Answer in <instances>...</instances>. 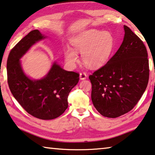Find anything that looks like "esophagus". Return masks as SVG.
<instances>
[{
  "mask_svg": "<svg viewBox=\"0 0 155 155\" xmlns=\"http://www.w3.org/2000/svg\"><path fill=\"white\" fill-rule=\"evenodd\" d=\"M87 75L86 74V73H85V72L80 73V78H81V80L85 79V78H87Z\"/></svg>",
  "mask_w": 155,
  "mask_h": 155,
  "instance_id": "1",
  "label": "esophagus"
}]
</instances>
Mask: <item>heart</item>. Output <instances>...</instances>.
I'll return each mask as SVG.
<instances>
[{
  "mask_svg": "<svg viewBox=\"0 0 155 155\" xmlns=\"http://www.w3.org/2000/svg\"><path fill=\"white\" fill-rule=\"evenodd\" d=\"M74 48H67L64 55L66 61L72 65L78 61L77 51L82 53V59L90 68H99L106 63L114 50L115 42L111 33L90 29L78 34L72 40Z\"/></svg>",
  "mask_w": 155,
  "mask_h": 155,
  "instance_id": "b5f03b06",
  "label": "heart"
}]
</instances>
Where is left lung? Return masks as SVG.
I'll list each match as a JSON object with an SVG mask.
<instances>
[{"label":"left lung","instance_id":"obj_1","mask_svg":"<svg viewBox=\"0 0 155 155\" xmlns=\"http://www.w3.org/2000/svg\"><path fill=\"white\" fill-rule=\"evenodd\" d=\"M123 43L106 64L89 76L91 98L101 114L117 118L130 111L146 90L149 61L146 46L124 25Z\"/></svg>","mask_w":155,"mask_h":155}]
</instances>
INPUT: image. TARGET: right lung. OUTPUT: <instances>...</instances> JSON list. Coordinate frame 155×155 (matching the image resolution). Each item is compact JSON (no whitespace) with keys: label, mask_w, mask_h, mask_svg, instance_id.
Here are the masks:
<instances>
[{"label":"right lung","mask_w":155,"mask_h":155,"mask_svg":"<svg viewBox=\"0 0 155 155\" xmlns=\"http://www.w3.org/2000/svg\"><path fill=\"white\" fill-rule=\"evenodd\" d=\"M45 38L38 29L31 31L12 49L7 61V82L14 97L25 111L38 119L57 118L68 108V97L77 84L79 74L54 63L45 77L31 80L21 68L20 58L30 47Z\"/></svg>","instance_id":"obj_1"}]
</instances>
